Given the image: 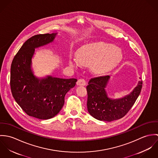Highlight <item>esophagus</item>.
Masks as SVG:
<instances>
[{
	"label": "esophagus",
	"instance_id": "esophagus-1",
	"mask_svg": "<svg viewBox=\"0 0 158 158\" xmlns=\"http://www.w3.org/2000/svg\"><path fill=\"white\" fill-rule=\"evenodd\" d=\"M77 85L78 86H85L86 81L84 79H79L77 82Z\"/></svg>",
	"mask_w": 158,
	"mask_h": 158
}]
</instances>
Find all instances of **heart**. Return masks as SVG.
Here are the masks:
<instances>
[{
	"mask_svg": "<svg viewBox=\"0 0 158 158\" xmlns=\"http://www.w3.org/2000/svg\"><path fill=\"white\" fill-rule=\"evenodd\" d=\"M76 58H70L69 64L75 68L77 61L82 65L90 66L95 75H103L116 68L122 58L121 49L108 43L84 45L76 52Z\"/></svg>",
	"mask_w": 158,
	"mask_h": 158,
	"instance_id": "heart-1",
	"label": "heart"
}]
</instances>
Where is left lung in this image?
Returning <instances> with one entry per match:
<instances>
[{
    "instance_id": "left-lung-1",
    "label": "left lung",
    "mask_w": 158,
    "mask_h": 158,
    "mask_svg": "<svg viewBox=\"0 0 158 158\" xmlns=\"http://www.w3.org/2000/svg\"><path fill=\"white\" fill-rule=\"evenodd\" d=\"M110 79L109 75L92 78L86 87L88 111L90 115L100 121L111 122L125 116L135 104L142 89L140 80L130 94L123 98L113 99L105 89Z\"/></svg>"
}]
</instances>
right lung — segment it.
Returning <instances> with one entry per match:
<instances>
[{
	"label": "right lung",
	"mask_w": 158,
	"mask_h": 158,
	"mask_svg": "<svg viewBox=\"0 0 158 158\" xmlns=\"http://www.w3.org/2000/svg\"><path fill=\"white\" fill-rule=\"evenodd\" d=\"M58 33L37 35L24 43L11 66L12 95L25 113L47 120L56 115L64 104V97L73 88L77 79H63L46 75L38 77L32 68L36 48L54 42Z\"/></svg>",
	"instance_id": "1"
}]
</instances>
